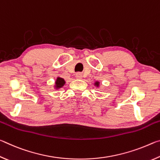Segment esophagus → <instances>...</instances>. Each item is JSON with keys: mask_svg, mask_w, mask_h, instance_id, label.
Returning <instances> with one entry per match:
<instances>
[{"mask_svg": "<svg viewBox=\"0 0 160 160\" xmlns=\"http://www.w3.org/2000/svg\"><path fill=\"white\" fill-rule=\"evenodd\" d=\"M75 77H76L77 79L80 80V79H82V75L80 73V72H78V73H76V75H75Z\"/></svg>", "mask_w": 160, "mask_h": 160, "instance_id": "obj_1", "label": "esophagus"}]
</instances>
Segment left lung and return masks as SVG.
<instances>
[{
  "instance_id": "8db88e82",
  "label": "left lung",
  "mask_w": 160,
  "mask_h": 160,
  "mask_svg": "<svg viewBox=\"0 0 160 160\" xmlns=\"http://www.w3.org/2000/svg\"><path fill=\"white\" fill-rule=\"evenodd\" d=\"M94 85L97 86V87H99V82H97H97H94Z\"/></svg>"
}]
</instances>
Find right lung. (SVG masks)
<instances>
[{
    "label": "right lung",
    "instance_id": "add662e5",
    "mask_svg": "<svg viewBox=\"0 0 160 160\" xmlns=\"http://www.w3.org/2000/svg\"><path fill=\"white\" fill-rule=\"evenodd\" d=\"M65 83H66V82H65L64 79H63V78H61L60 77H58L57 79H56V82H55V84H56L55 88L59 89V88H62V87L65 85Z\"/></svg>",
    "mask_w": 160,
    "mask_h": 160
}]
</instances>
